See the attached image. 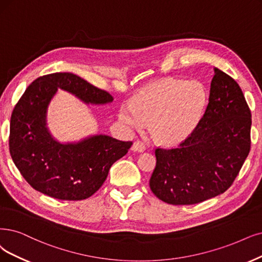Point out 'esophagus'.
Instances as JSON below:
<instances>
[{
    "instance_id": "34e87169",
    "label": "esophagus",
    "mask_w": 262,
    "mask_h": 262,
    "mask_svg": "<svg viewBox=\"0 0 262 262\" xmlns=\"http://www.w3.org/2000/svg\"><path fill=\"white\" fill-rule=\"evenodd\" d=\"M132 150H133L134 152H143L144 150H146V146H144L143 142H141V141L138 140V141H135V142L133 143Z\"/></svg>"
}]
</instances>
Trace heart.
<instances>
[{
  "label": "heart",
  "instance_id": "obj_1",
  "mask_svg": "<svg viewBox=\"0 0 262 262\" xmlns=\"http://www.w3.org/2000/svg\"><path fill=\"white\" fill-rule=\"evenodd\" d=\"M207 101L203 83L167 77L147 85L132 104L124 103L119 118L132 130L142 129L150 123L149 130L158 141L176 144L195 130Z\"/></svg>",
  "mask_w": 262,
  "mask_h": 262
}]
</instances>
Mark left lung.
<instances>
[{
	"label": "left lung",
	"instance_id": "1",
	"mask_svg": "<svg viewBox=\"0 0 262 262\" xmlns=\"http://www.w3.org/2000/svg\"><path fill=\"white\" fill-rule=\"evenodd\" d=\"M208 104L178 148L156 150L152 192L172 205H192L227 191L250 150L251 114L238 84L215 68Z\"/></svg>",
	"mask_w": 262,
	"mask_h": 262
}]
</instances>
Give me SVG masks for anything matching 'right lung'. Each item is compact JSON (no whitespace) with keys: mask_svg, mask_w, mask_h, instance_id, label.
<instances>
[{"mask_svg":"<svg viewBox=\"0 0 262 262\" xmlns=\"http://www.w3.org/2000/svg\"><path fill=\"white\" fill-rule=\"evenodd\" d=\"M58 89L86 104H105L113 97L73 73L57 72L33 81L11 118L9 152L16 167L36 191L51 198L80 201L102 186L113 163L123 158L132 141L94 135L61 143L47 127V109Z\"/></svg>","mask_w":262,"mask_h":262,"instance_id":"1","label":"right lung"}]
</instances>
